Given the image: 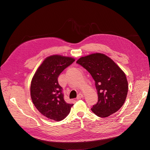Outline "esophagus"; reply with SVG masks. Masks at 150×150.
Listing matches in <instances>:
<instances>
[{"mask_svg":"<svg viewBox=\"0 0 150 150\" xmlns=\"http://www.w3.org/2000/svg\"><path fill=\"white\" fill-rule=\"evenodd\" d=\"M84 97V95L83 93H80L79 94H78V95L77 96V97H76V98L77 99H81V98H83Z\"/></svg>","mask_w":150,"mask_h":150,"instance_id":"esophagus-1","label":"esophagus"}]
</instances>
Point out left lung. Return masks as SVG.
Returning <instances> with one entry per match:
<instances>
[{"mask_svg": "<svg viewBox=\"0 0 150 150\" xmlns=\"http://www.w3.org/2000/svg\"><path fill=\"white\" fill-rule=\"evenodd\" d=\"M76 63L87 70L95 81L98 101L92 111L100 117H107L119 111L128 91L123 71L112 59L100 53L81 57Z\"/></svg>", "mask_w": 150, "mask_h": 150, "instance_id": "8db88e82", "label": "left lung"}]
</instances>
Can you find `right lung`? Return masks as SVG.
Wrapping results in <instances>:
<instances>
[{"label":"right lung","instance_id":"add662e5","mask_svg":"<svg viewBox=\"0 0 150 150\" xmlns=\"http://www.w3.org/2000/svg\"><path fill=\"white\" fill-rule=\"evenodd\" d=\"M75 61L71 57L59 54L46 58L35 72L30 86L33 103L41 114L49 119L61 121L68 115L74 105L64 100L58 78Z\"/></svg>","mask_w":150,"mask_h":150}]
</instances>
